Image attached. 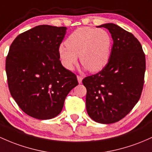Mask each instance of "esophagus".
<instances>
[{"instance_id":"1","label":"esophagus","mask_w":152,"mask_h":152,"mask_svg":"<svg viewBox=\"0 0 152 152\" xmlns=\"http://www.w3.org/2000/svg\"><path fill=\"white\" fill-rule=\"evenodd\" d=\"M77 79H78V82H79V84H81V82H82V79H83L82 76H79V75H78V76H77Z\"/></svg>"}]
</instances>
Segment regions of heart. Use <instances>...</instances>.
I'll use <instances>...</instances> for the list:
<instances>
[{"instance_id":"obj_1","label":"heart","mask_w":152,"mask_h":152,"mask_svg":"<svg viewBox=\"0 0 152 152\" xmlns=\"http://www.w3.org/2000/svg\"><path fill=\"white\" fill-rule=\"evenodd\" d=\"M112 46L111 35L105 29L82 26L68 36L66 45H61L58 52L66 69L72 71L79 56L81 63L90 72H97L107 64Z\"/></svg>"}]
</instances>
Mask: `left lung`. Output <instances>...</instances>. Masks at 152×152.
<instances>
[{
    "mask_svg": "<svg viewBox=\"0 0 152 152\" xmlns=\"http://www.w3.org/2000/svg\"><path fill=\"white\" fill-rule=\"evenodd\" d=\"M98 27L110 32V58L101 71L84 78L82 83L89 116L96 123L110 124L123 119L139 100L146 58L141 43L131 32L112 23Z\"/></svg>",
    "mask_w": 152,
    "mask_h": 152,
    "instance_id": "left-lung-1",
    "label": "left lung"
}]
</instances>
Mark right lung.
<instances>
[{
  "mask_svg": "<svg viewBox=\"0 0 152 152\" xmlns=\"http://www.w3.org/2000/svg\"><path fill=\"white\" fill-rule=\"evenodd\" d=\"M66 29L37 26L18 35L10 46L6 60L10 93L23 112L37 119L60 114L66 96L78 85L76 74L60 61L58 49Z\"/></svg>",
  "mask_w": 152,
  "mask_h": 152,
  "instance_id": "1",
  "label": "right lung"
}]
</instances>
